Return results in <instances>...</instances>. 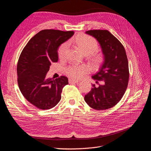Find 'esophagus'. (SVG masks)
I'll use <instances>...</instances> for the list:
<instances>
[{
  "label": "esophagus",
  "mask_w": 151,
  "mask_h": 151,
  "mask_svg": "<svg viewBox=\"0 0 151 151\" xmlns=\"http://www.w3.org/2000/svg\"><path fill=\"white\" fill-rule=\"evenodd\" d=\"M79 81H77V80H76V79H69V83H77V82H79Z\"/></svg>",
  "instance_id": "34e87169"
}]
</instances>
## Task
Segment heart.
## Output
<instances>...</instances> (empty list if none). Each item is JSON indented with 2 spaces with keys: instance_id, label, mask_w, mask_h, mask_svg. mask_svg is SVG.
<instances>
[{
  "instance_id": "obj_1",
  "label": "heart",
  "mask_w": 151,
  "mask_h": 151,
  "mask_svg": "<svg viewBox=\"0 0 151 151\" xmlns=\"http://www.w3.org/2000/svg\"><path fill=\"white\" fill-rule=\"evenodd\" d=\"M74 43L79 47L81 51L85 55H91L99 50L97 41L93 38L87 35H82L76 38ZM68 48V43H64L59 46L58 49V56L63 59L65 57L66 51ZM90 60L94 67L99 66L103 63L104 58L101 55H93L90 56ZM90 69L85 64H72L66 69L65 72L69 77L74 79H80L84 75L88 73Z\"/></svg>"
}]
</instances>
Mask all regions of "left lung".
<instances>
[{
	"mask_svg": "<svg viewBox=\"0 0 151 151\" xmlns=\"http://www.w3.org/2000/svg\"><path fill=\"white\" fill-rule=\"evenodd\" d=\"M99 41L104 55V62L99 72L92 77L99 81L84 100L89 106L96 110L112 108L121 100L128 87L129 73L128 58L123 45L108 30L93 29L86 32Z\"/></svg>",
	"mask_w": 151,
	"mask_h": 151,
	"instance_id": "8db88e82",
	"label": "left lung"
}]
</instances>
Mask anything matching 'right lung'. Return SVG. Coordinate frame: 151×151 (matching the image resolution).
Masks as SVG:
<instances>
[{"mask_svg":"<svg viewBox=\"0 0 151 151\" xmlns=\"http://www.w3.org/2000/svg\"><path fill=\"white\" fill-rule=\"evenodd\" d=\"M73 31L43 29L30 39L23 48L17 64L18 84L22 95L30 104L41 110L55 106L61 99L68 79L61 76L46 79L52 63L58 61V50L72 37Z\"/></svg>","mask_w":151,"mask_h":151,"instance_id":"right-lung-1","label":"right lung"}]
</instances>
